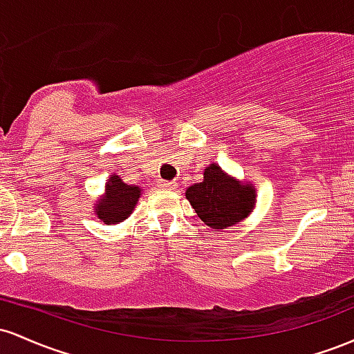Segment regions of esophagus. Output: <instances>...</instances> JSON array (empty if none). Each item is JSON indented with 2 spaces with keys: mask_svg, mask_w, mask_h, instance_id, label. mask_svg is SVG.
Returning a JSON list of instances; mask_svg holds the SVG:
<instances>
[{
  "mask_svg": "<svg viewBox=\"0 0 354 354\" xmlns=\"http://www.w3.org/2000/svg\"><path fill=\"white\" fill-rule=\"evenodd\" d=\"M158 187H160V189H165V190H174V189H177V184H176V182L160 180V182H158Z\"/></svg>",
  "mask_w": 354,
  "mask_h": 354,
  "instance_id": "1",
  "label": "esophagus"
}]
</instances>
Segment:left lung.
Returning <instances> with one entry per match:
<instances>
[{
  "label": "left lung",
  "instance_id": "8db88e82",
  "mask_svg": "<svg viewBox=\"0 0 354 354\" xmlns=\"http://www.w3.org/2000/svg\"><path fill=\"white\" fill-rule=\"evenodd\" d=\"M197 216L210 229H225L237 224L252 212L256 204V190L251 184H241L229 177L217 164L204 170V180L185 190Z\"/></svg>",
  "mask_w": 354,
  "mask_h": 354
}]
</instances>
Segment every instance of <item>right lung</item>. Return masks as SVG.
Wrapping results in <instances>:
<instances>
[{
	"label": "right lung",
	"instance_id": "obj_1",
	"mask_svg": "<svg viewBox=\"0 0 354 354\" xmlns=\"http://www.w3.org/2000/svg\"><path fill=\"white\" fill-rule=\"evenodd\" d=\"M142 189L137 185H127L118 176L109 177L105 185V196L98 198L93 212L105 224H117L132 214L140 197Z\"/></svg>",
	"mask_w": 354,
	"mask_h": 354
}]
</instances>
